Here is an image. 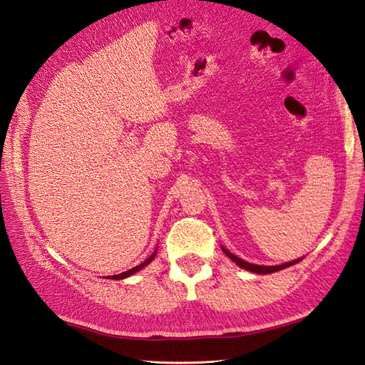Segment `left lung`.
Returning <instances> with one entry per match:
<instances>
[{
	"label": "left lung",
	"mask_w": 365,
	"mask_h": 365,
	"mask_svg": "<svg viewBox=\"0 0 365 365\" xmlns=\"http://www.w3.org/2000/svg\"><path fill=\"white\" fill-rule=\"evenodd\" d=\"M222 252H224L225 255H227L228 258H230L232 261H235L236 264H238L240 267H242V269H245V270H249V272H255V274H274V272H278V270L286 269V267H289V266L295 264V262L302 261V258H299V259L284 262V264H278V266H259V264H252V262H247V261H244V259L238 258L236 255H233L232 252H228V250L224 249V247H222Z\"/></svg>",
	"instance_id": "left-lung-1"
}]
</instances>
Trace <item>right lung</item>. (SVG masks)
Segmentation results:
<instances>
[{
  "instance_id": "1",
  "label": "right lung",
  "mask_w": 365,
  "mask_h": 365,
  "mask_svg": "<svg viewBox=\"0 0 365 365\" xmlns=\"http://www.w3.org/2000/svg\"><path fill=\"white\" fill-rule=\"evenodd\" d=\"M155 255H157V249H155V252L152 253V255L146 259V261H143L141 264H138V266H135L133 269H129V270H125V272H123V274H118V275H108L107 278H110V279H124V278H127V277H130V275H133V274H137L138 270H141L143 267H146L149 262L155 258Z\"/></svg>"
}]
</instances>
